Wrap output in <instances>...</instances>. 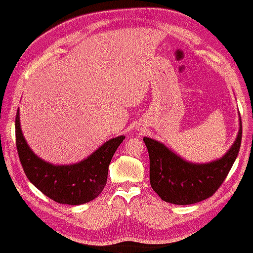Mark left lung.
Wrapping results in <instances>:
<instances>
[{
  "label": "left lung",
  "mask_w": 253,
  "mask_h": 253,
  "mask_svg": "<svg viewBox=\"0 0 253 253\" xmlns=\"http://www.w3.org/2000/svg\"><path fill=\"white\" fill-rule=\"evenodd\" d=\"M242 119L233 145L221 158L210 163H191L161 141L144 136L150 157V183L165 202L193 205L208 199L225 181L238 157L242 143Z\"/></svg>",
  "instance_id": "obj_1"
}]
</instances>
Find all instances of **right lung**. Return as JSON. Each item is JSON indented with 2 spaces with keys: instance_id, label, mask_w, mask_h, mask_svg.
I'll use <instances>...</instances> for the list:
<instances>
[{
  "instance_id": "right-lung-1",
  "label": "right lung",
  "mask_w": 253,
  "mask_h": 253,
  "mask_svg": "<svg viewBox=\"0 0 253 253\" xmlns=\"http://www.w3.org/2000/svg\"><path fill=\"white\" fill-rule=\"evenodd\" d=\"M16 147L26 176L43 195L63 205L78 206L97 197L107 183L109 163L125 135L109 139L83 161L54 165L38 157L28 146L19 112L15 119Z\"/></svg>"
}]
</instances>
